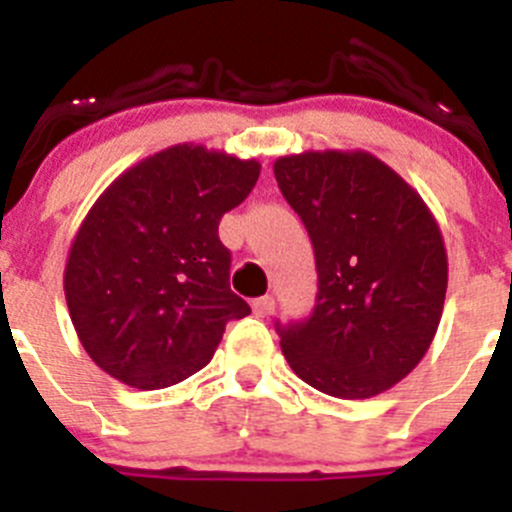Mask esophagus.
<instances>
[{"label": "esophagus", "mask_w": 512, "mask_h": 512, "mask_svg": "<svg viewBox=\"0 0 512 512\" xmlns=\"http://www.w3.org/2000/svg\"><path fill=\"white\" fill-rule=\"evenodd\" d=\"M253 315L256 318H269V315H274V307H277V302H274V297L266 295V297H259V300H253Z\"/></svg>", "instance_id": "esophagus-1"}]
</instances>
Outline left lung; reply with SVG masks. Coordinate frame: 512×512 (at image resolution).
Listing matches in <instances>:
<instances>
[{
  "instance_id": "1",
  "label": "left lung",
  "mask_w": 512,
  "mask_h": 512,
  "mask_svg": "<svg viewBox=\"0 0 512 512\" xmlns=\"http://www.w3.org/2000/svg\"><path fill=\"white\" fill-rule=\"evenodd\" d=\"M274 176L318 266L310 318L277 323L284 359L330 397L382 395L420 364L441 323L449 261L436 217L366 151L292 153Z\"/></svg>"
}]
</instances>
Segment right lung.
<instances>
[{
	"label": "right lung",
	"mask_w": 512,
	"mask_h": 512,
	"mask_svg": "<svg viewBox=\"0 0 512 512\" xmlns=\"http://www.w3.org/2000/svg\"><path fill=\"white\" fill-rule=\"evenodd\" d=\"M256 158L179 143L122 171L87 212L63 271L71 323L94 364L138 390H164L210 364L230 292L217 225L259 179Z\"/></svg>",
	"instance_id": "right-lung-1"
}]
</instances>
